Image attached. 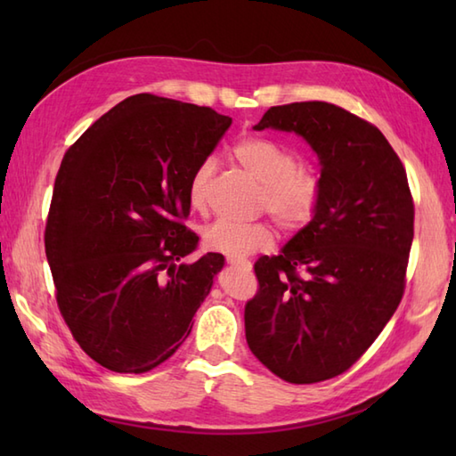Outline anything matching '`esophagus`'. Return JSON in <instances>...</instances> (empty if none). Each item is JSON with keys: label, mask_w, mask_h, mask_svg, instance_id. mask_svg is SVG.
I'll list each match as a JSON object with an SVG mask.
<instances>
[{"label": "esophagus", "mask_w": 456, "mask_h": 456, "mask_svg": "<svg viewBox=\"0 0 456 456\" xmlns=\"http://www.w3.org/2000/svg\"><path fill=\"white\" fill-rule=\"evenodd\" d=\"M227 265H231V266H240V268H245V270H250V263L247 258H237V256H227Z\"/></svg>", "instance_id": "1"}]
</instances>
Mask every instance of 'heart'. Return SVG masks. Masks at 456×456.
Instances as JSON below:
<instances>
[{
  "instance_id": "obj_1",
  "label": "heart",
  "mask_w": 456,
  "mask_h": 456,
  "mask_svg": "<svg viewBox=\"0 0 456 456\" xmlns=\"http://www.w3.org/2000/svg\"><path fill=\"white\" fill-rule=\"evenodd\" d=\"M235 162L260 186L258 209L266 211L282 231H299L314 219L322 203L323 182L312 164L299 162V152L263 134H247L231 147ZM216 174V160L203 159L188 180V201L201 211ZM273 229L265 221L233 223L219 219L203 231L208 248L243 258L273 245Z\"/></svg>"
}]
</instances>
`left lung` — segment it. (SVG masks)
<instances>
[{"instance_id":"1","label":"left lung","mask_w":456,"mask_h":456,"mask_svg":"<svg viewBox=\"0 0 456 456\" xmlns=\"http://www.w3.org/2000/svg\"><path fill=\"white\" fill-rule=\"evenodd\" d=\"M294 131L322 162L317 213L282 253L255 263L245 305L253 354L289 384L348 370L398 309L413 240V198L380 129L327 102L270 108L255 125Z\"/></svg>"}]
</instances>
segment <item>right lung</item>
<instances>
[{
    "mask_svg": "<svg viewBox=\"0 0 456 456\" xmlns=\"http://www.w3.org/2000/svg\"><path fill=\"white\" fill-rule=\"evenodd\" d=\"M231 118L152 94L115 105L66 151L45 229L56 304L76 343L113 372L142 374L191 331L225 258L180 265L200 237L188 180Z\"/></svg>",
    "mask_w": 456,
    "mask_h": 456,
    "instance_id": "1",
    "label": "right lung"
}]
</instances>
